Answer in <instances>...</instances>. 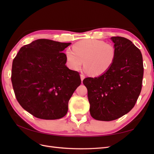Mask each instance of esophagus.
Listing matches in <instances>:
<instances>
[{
	"label": "esophagus",
	"instance_id": "esophagus-1",
	"mask_svg": "<svg viewBox=\"0 0 154 154\" xmlns=\"http://www.w3.org/2000/svg\"><path fill=\"white\" fill-rule=\"evenodd\" d=\"M80 78H81V80H82V82H83V79L85 78V76L83 75V74H80Z\"/></svg>",
	"mask_w": 154,
	"mask_h": 154
}]
</instances>
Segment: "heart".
<instances>
[{
  "label": "heart",
  "mask_w": 154,
  "mask_h": 154,
  "mask_svg": "<svg viewBox=\"0 0 154 154\" xmlns=\"http://www.w3.org/2000/svg\"><path fill=\"white\" fill-rule=\"evenodd\" d=\"M73 51L67 49L69 67L74 71L80 69L84 61L85 71L94 76H100L111 68L117 51L111 44L98 40H84L73 45Z\"/></svg>",
  "instance_id": "b5f03b06"
}]
</instances>
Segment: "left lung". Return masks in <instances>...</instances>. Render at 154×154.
<instances>
[{"label": "left lung", "mask_w": 154, "mask_h": 154, "mask_svg": "<svg viewBox=\"0 0 154 154\" xmlns=\"http://www.w3.org/2000/svg\"><path fill=\"white\" fill-rule=\"evenodd\" d=\"M117 54L111 68L83 81L87 88L90 114L99 121L117 119L132 109L140 94L143 77L142 54L128 39L111 37Z\"/></svg>", "instance_id": "8db88e82"}]
</instances>
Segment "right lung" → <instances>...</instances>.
<instances>
[{
    "label": "right lung",
    "mask_w": 154,
    "mask_h": 154,
    "mask_svg": "<svg viewBox=\"0 0 154 154\" xmlns=\"http://www.w3.org/2000/svg\"><path fill=\"white\" fill-rule=\"evenodd\" d=\"M71 43L38 39L20 48L13 59L11 82L18 103L37 118L57 119L81 84L79 72L66 66L62 53Z\"/></svg>",
    "instance_id": "right-lung-1"
}]
</instances>
